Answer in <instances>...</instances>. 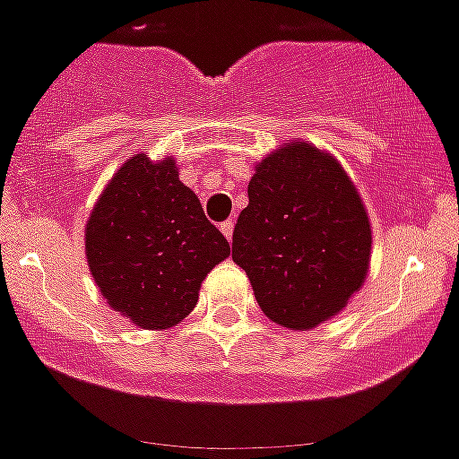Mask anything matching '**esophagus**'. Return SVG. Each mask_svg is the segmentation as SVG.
<instances>
[{
	"label": "esophagus",
	"instance_id": "obj_1",
	"mask_svg": "<svg viewBox=\"0 0 459 459\" xmlns=\"http://www.w3.org/2000/svg\"><path fill=\"white\" fill-rule=\"evenodd\" d=\"M233 229H236V223H233V219H229V221L221 223V233L226 236V240H233Z\"/></svg>",
	"mask_w": 459,
	"mask_h": 459
}]
</instances>
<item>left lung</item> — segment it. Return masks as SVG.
<instances>
[{
	"mask_svg": "<svg viewBox=\"0 0 459 459\" xmlns=\"http://www.w3.org/2000/svg\"><path fill=\"white\" fill-rule=\"evenodd\" d=\"M233 262L264 314L308 330L339 314L370 264V221L337 160L304 141L271 152L247 186Z\"/></svg>",
	"mask_w": 459,
	"mask_h": 459,
	"instance_id": "left-lung-1",
	"label": "left lung"
}]
</instances>
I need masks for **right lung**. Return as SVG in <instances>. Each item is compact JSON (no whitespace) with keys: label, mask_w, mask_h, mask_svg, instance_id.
Here are the masks:
<instances>
[{"label":"right lung","mask_w":459,"mask_h":459,"mask_svg":"<svg viewBox=\"0 0 459 459\" xmlns=\"http://www.w3.org/2000/svg\"><path fill=\"white\" fill-rule=\"evenodd\" d=\"M87 262L108 304L145 330L177 325L197 304L204 275L230 255L171 158L134 155L87 223Z\"/></svg>","instance_id":"add662e5"}]
</instances>
